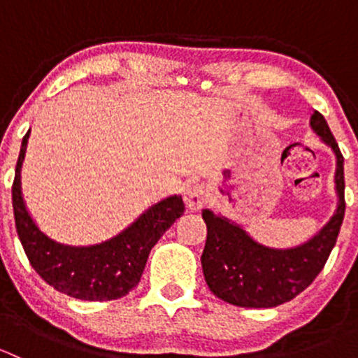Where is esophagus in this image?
Listing matches in <instances>:
<instances>
[{"mask_svg": "<svg viewBox=\"0 0 358 358\" xmlns=\"http://www.w3.org/2000/svg\"><path fill=\"white\" fill-rule=\"evenodd\" d=\"M206 199H208V190L202 183H192L183 192V201L189 211H201L204 208Z\"/></svg>", "mask_w": 358, "mask_h": 358, "instance_id": "esophagus-1", "label": "esophagus"}]
</instances>
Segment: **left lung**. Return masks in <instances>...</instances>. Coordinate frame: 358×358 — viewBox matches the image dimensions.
<instances>
[{"label": "left lung", "mask_w": 358, "mask_h": 358, "mask_svg": "<svg viewBox=\"0 0 358 358\" xmlns=\"http://www.w3.org/2000/svg\"><path fill=\"white\" fill-rule=\"evenodd\" d=\"M310 126L336 156L334 215L306 243L294 248H270L258 243L227 216L202 209L208 237L202 272L208 287L223 301L244 308H272L305 291L326 265L345 216V173L339 147L327 121L313 110Z\"/></svg>", "instance_id": "8db88e82"}]
</instances>
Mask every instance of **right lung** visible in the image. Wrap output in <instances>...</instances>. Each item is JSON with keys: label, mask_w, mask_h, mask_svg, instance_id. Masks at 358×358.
<instances>
[{"label": "right lung", "mask_w": 358, "mask_h": 358, "mask_svg": "<svg viewBox=\"0 0 358 358\" xmlns=\"http://www.w3.org/2000/svg\"><path fill=\"white\" fill-rule=\"evenodd\" d=\"M29 129L22 138L12 187L19 239L32 268L53 289L76 299L110 301L126 296L140 282L150 249L183 215L182 196H169L142 213L122 232L92 246H69L46 236L29 215L20 187V169Z\"/></svg>", "instance_id": "add662e5"}]
</instances>
